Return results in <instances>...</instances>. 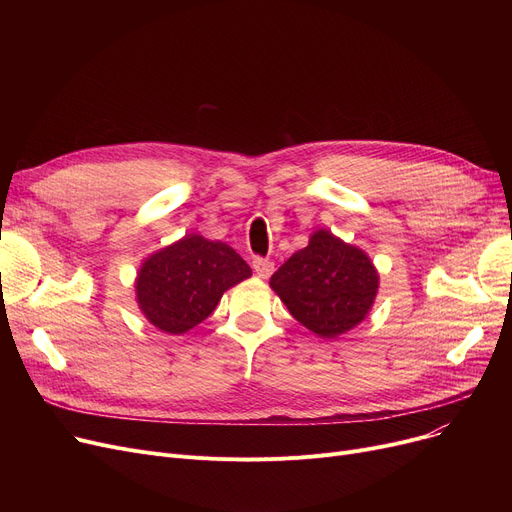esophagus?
Segmentation results:
<instances>
[{"label":"esophagus","instance_id":"obj_1","mask_svg":"<svg viewBox=\"0 0 512 512\" xmlns=\"http://www.w3.org/2000/svg\"><path fill=\"white\" fill-rule=\"evenodd\" d=\"M253 270L259 278H270L274 272V261L265 259V257H255L253 259Z\"/></svg>","mask_w":512,"mask_h":512}]
</instances>
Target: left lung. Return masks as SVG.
Wrapping results in <instances>:
<instances>
[{"instance_id": "left-lung-1", "label": "left lung", "mask_w": 512, "mask_h": 512, "mask_svg": "<svg viewBox=\"0 0 512 512\" xmlns=\"http://www.w3.org/2000/svg\"><path fill=\"white\" fill-rule=\"evenodd\" d=\"M369 257L328 230H317L272 276L290 315L321 338H336L365 319L378 292Z\"/></svg>"}]
</instances>
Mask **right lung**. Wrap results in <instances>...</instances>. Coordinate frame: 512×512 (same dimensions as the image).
<instances>
[{
    "label": "right lung",
    "mask_w": 512,
    "mask_h": 512,
    "mask_svg": "<svg viewBox=\"0 0 512 512\" xmlns=\"http://www.w3.org/2000/svg\"><path fill=\"white\" fill-rule=\"evenodd\" d=\"M249 276L247 261L226 242L186 234L143 263L137 301L155 328L184 334L211 315L230 286Z\"/></svg>",
    "instance_id": "obj_1"
}]
</instances>
